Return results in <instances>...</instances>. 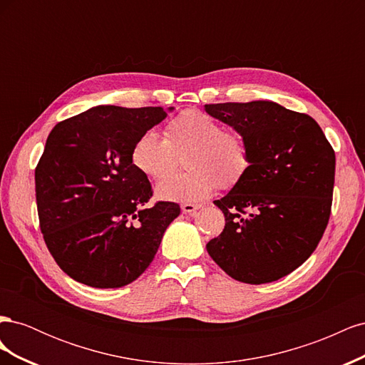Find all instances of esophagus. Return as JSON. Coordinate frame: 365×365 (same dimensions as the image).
I'll use <instances>...</instances> for the list:
<instances>
[{
	"label": "esophagus",
	"mask_w": 365,
	"mask_h": 365,
	"mask_svg": "<svg viewBox=\"0 0 365 365\" xmlns=\"http://www.w3.org/2000/svg\"><path fill=\"white\" fill-rule=\"evenodd\" d=\"M200 207H201V205H197V204H182V205H181V210H182L184 213H190V215H192V213H195L196 210L200 208Z\"/></svg>",
	"instance_id": "obj_1"
}]
</instances>
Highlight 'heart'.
<instances>
[{
    "mask_svg": "<svg viewBox=\"0 0 365 365\" xmlns=\"http://www.w3.org/2000/svg\"><path fill=\"white\" fill-rule=\"evenodd\" d=\"M161 138L155 132L141 134L132 146L130 161L150 180L169 176L184 155L182 173L157 185L161 200L195 204L219 189H233L250 170L251 148L242 130L225 129L201 109H184L170 118Z\"/></svg>",
    "mask_w": 365,
    "mask_h": 365,
    "instance_id": "heart-1",
    "label": "heart"
}]
</instances>
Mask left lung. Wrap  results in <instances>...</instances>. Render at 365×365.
I'll use <instances>...</instances> for the list:
<instances>
[{
  "instance_id": "left-lung-1",
  "label": "left lung",
  "mask_w": 365,
  "mask_h": 365,
  "mask_svg": "<svg viewBox=\"0 0 365 365\" xmlns=\"http://www.w3.org/2000/svg\"><path fill=\"white\" fill-rule=\"evenodd\" d=\"M245 134L250 170L215 201L225 227L207 251L235 280L275 282L318 247L332 210L335 152L317 121L274 102L205 105Z\"/></svg>"
}]
</instances>
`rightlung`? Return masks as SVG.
<instances>
[{
    "mask_svg": "<svg viewBox=\"0 0 365 365\" xmlns=\"http://www.w3.org/2000/svg\"><path fill=\"white\" fill-rule=\"evenodd\" d=\"M168 115L161 106L102 105L54 126L35 169L41 233L59 268L93 288H120L155 257L176 202L157 201L130 161L135 140Z\"/></svg>",
    "mask_w": 365,
    "mask_h": 365,
    "instance_id": "1",
    "label": "right lung"
}]
</instances>
